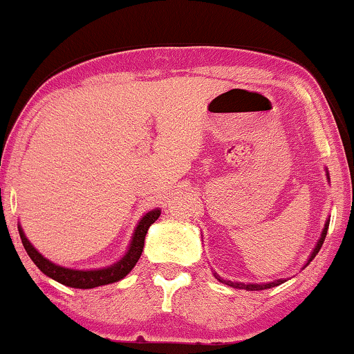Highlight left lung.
<instances>
[{
  "instance_id": "8db88e82",
  "label": "left lung",
  "mask_w": 354,
  "mask_h": 354,
  "mask_svg": "<svg viewBox=\"0 0 354 354\" xmlns=\"http://www.w3.org/2000/svg\"><path fill=\"white\" fill-rule=\"evenodd\" d=\"M327 227H328V221L326 223V226H324V231H322V236H321V239H319V242H317V245H316V248L315 250H313V253H311V257H310V260H308V263L305 266H308L310 265V261H313V258H315L316 255H317V252L321 250V247H322V243H324V239H326V234H327ZM216 279L220 282H225V283H227V286H231V287H234V288H247V290H263V288H271V287H276V286H279V283H282L283 281L281 279V281H276V282H268V283H239V282H229V281H223V279L220 277V276H216Z\"/></svg>"
}]
</instances>
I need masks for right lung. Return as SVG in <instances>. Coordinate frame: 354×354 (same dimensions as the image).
<instances>
[{
	"instance_id": "1",
	"label": "right lung",
	"mask_w": 354,
	"mask_h": 354,
	"mask_svg": "<svg viewBox=\"0 0 354 354\" xmlns=\"http://www.w3.org/2000/svg\"><path fill=\"white\" fill-rule=\"evenodd\" d=\"M158 216H160V210H158V208L157 210L149 212L146 216H142V220L139 221L136 231L133 234L131 245H129V250L127 252V255L123 257L120 261L115 263L113 266L106 268V270H96V271H75V270H68V268L54 265V263L46 260V258H43L37 250H35L32 243L27 241L26 236H24L21 227H19V234H21L24 248L27 250L28 257L32 258V261L44 272V274L54 279V281L64 283V286L67 287L94 288L99 286H106V283L120 281V279L125 277L128 272L133 270L142 253L144 239H146L147 229L152 223H156L158 220Z\"/></svg>"
}]
</instances>
